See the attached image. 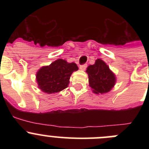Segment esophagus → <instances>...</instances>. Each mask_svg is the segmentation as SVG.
I'll list each match as a JSON object with an SVG mask.
<instances>
[{"label": "esophagus", "mask_w": 149, "mask_h": 149, "mask_svg": "<svg viewBox=\"0 0 149 149\" xmlns=\"http://www.w3.org/2000/svg\"><path fill=\"white\" fill-rule=\"evenodd\" d=\"M86 67L87 65H86V64H84V65H81L79 66V68H80L81 70H85L86 68Z\"/></svg>", "instance_id": "esophagus-1"}]
</instances>
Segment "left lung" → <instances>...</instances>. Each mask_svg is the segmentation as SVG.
I'll use <instances>...</instances> for the list:
<instances>
[{"mask_svg": "<svg viewBox=\"0 0 149 149\" xmlns=\"http://www.w3.org/2000/svg\"><path fill=\"white\" fill-rule=\"evenodd\" d=\"M86 72L88 76V83L95 94H104L112 89L116 82V77L101 59H97L94 65H90Z\"/></svg>", "mask_w": 149, "mask_h": 149, "instance_id": "left-lung-1", "label": "left lung"}]
</instances>
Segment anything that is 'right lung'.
Instances as JSON below:
<instances>
[{"mask_svg": "<svg viewBox=\"0 0 149 149\" xmlns=\"http://www.w3.org/2000/svg\"><path fill=\"white\" fill-rule=\"evenodd\" d=\"M79 68L74 63L58 59L49 65L42 67L36 74L39 88L47 94L59 92L67 88L70 76Z\"/></svg>", "mask_w": 149, "mask_h": 149, "instance_id": "right-lung-1", "label": "right lung"}]
</instances>
